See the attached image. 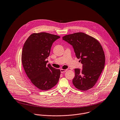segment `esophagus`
Segmentation results:
<instances>
[{"instance_id": "34e87169", "label": "esophagus", "mask_w": 120, "mask_h": 120, "mask_svg": "<svg viewBox=\"0 0 120 120\" xmlns=\"http://www.w3.org/2000/svg\"><path fill=\"white\" fill-rule=\"evenodd\" d=\"M67 70H66V69H60V71H61V73H64V72H66V71H67Z\"/></svg>"}]
</instances>
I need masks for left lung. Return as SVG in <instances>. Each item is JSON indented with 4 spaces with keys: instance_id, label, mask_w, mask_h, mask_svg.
Masks as SVG:
<instances>
[{
    "instance_id": "8db88e82",
    "label": "left lung",
    "mask_w": 120,
    "mask_h": 120,
    "mask_svg": "<svg viewBox=\"0 0 120 120\" xmlns=\"http://www.w3.org/2000/svg\"><path fill=\"white\" fill-rule=\"evenodd\" d=\"M63 39L71 45L77 58L83 64L82 69H74L72 83L77 89L85 91L97 82L105 67V56L98 40L83 32L65 35Z\"/></svg>"
}]
</instances>
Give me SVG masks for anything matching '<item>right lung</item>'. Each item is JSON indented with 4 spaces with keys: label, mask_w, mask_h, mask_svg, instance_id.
Here are the masks:
<instances>
[{
    "label": "right lung",
    "mask_w": 120,
    "mask_h": 120,
    "mask_svg": "<svg viewBox=\"0 0 120 120\" xmlns=\"http://www.w3.org/2000/svg\"><path fill=\"white\" fill-rule=\"evenodd\" d=\"M60 37L46 32L31 34L24 44L22 53V64L31 83L42 90H48L57 83L61 71L47 65L53 42Z\"/></svg>",
    "instance_id": "add662e5"
}]
</instances>
